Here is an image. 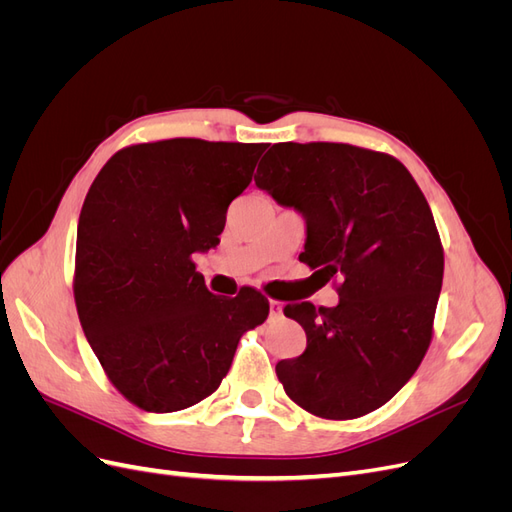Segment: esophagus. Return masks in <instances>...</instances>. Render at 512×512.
Here are the masks:
<instances>
[{
  "label": "esophagus",
  "instance_id": "esophagus-1",
  "mask_svg": "<svg viewBox=\"0 0 512 512\" xmlns=\"http://www.w3.org/2000/svg\"><path fill=\"white\" fill-rule=\"evenodd\" d=\"M269 307H271V316H280L282 314V303L277 299H269Z\"/></svg>",
  "mask_w": 512,
  "mask_h": 512
}]
</instances>
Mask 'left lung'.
Returning <instances> with one entry per match:
<instances>
[{"instance_id": "obj_1", "label": "left lung", "mask_w": 512, "mask_h": 512, "mask_svg": "<svg viewBox=\"0 0 512 512\" xmlns=\"http://www.w3.org/2000/svg\"><path fill=\"white\" fill-rule=\"evenodd\" d=\"M256 185L303 213L299 260L339 277L335 307L288 303L307 348L275 365L294 404L331 421L384 406L433 337L444 250L425 194L389 153L348 143H277Z\"/></svg>"}]
</instances>
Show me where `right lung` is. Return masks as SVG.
<instances>
[{
  "label": "right lung",
  "instance_id": "1",
  "mask_svg": "<svg viewBox=\"0 0 512 512\" xmlns=\"http://www.w3.org/2000/svg\"><path fill=\"white\" fill-rule=\"evenodd\" d=\"M265 149L138 143L91 183L76 230V312L106 378L145 412H177L218 391L241 335L269 316L250 286L235 299L211 294L192 258L220 243L228 205Z\"/></svg>",
  "mask_w": 512,
  "mask_h": 512
}]
</instances>
